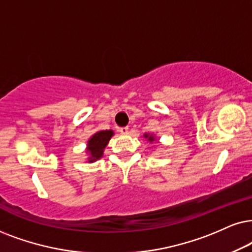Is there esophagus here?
Wrapping results in <instances>:
<instances>
[{"label":"esophagus","instance_id":"1","mask_svg":"<svg viewBox=\"0 0 252 252\" xmlns=\"http://www.w3.org/2000/svg\"><path fill=\"white\" fill-rule=\"evenodd\" d=\"M119 131L121 133H123V135H126V133H128V131H129V128H128V126H121V128L119 129Z\"/></svg>","mask_w":252,"mask_h":252}]
</instances>
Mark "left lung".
<instances>
[{
	"instance_id": "obj_1",
	"label": "left lung",
	"mask_w": 252,
	"mask_h": 252,
	"mask_svg": "<svg viewBox=\"0 0 252 252\" xmlns=\"http://www.w3.org/2000/svg\"><path fill=\"white\" fill-rule=\"evenodd\" d=\"M145 138H148V141H150V142H154L155 141L154 136H149L148 133H145Z\"/></svg>"
}]
</instances>
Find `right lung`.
Listing matches in <instances>:
<instances>
[{"label":"right lung","instance_id":"obj_1","mask_svg":"<svg viewBox=\"0 0 252 252\" xmlns=\"http://www.w3.org/2000/svg\"><path fill=\"white\" fill-rule=\"evenodd\" d=\"M113 131L111 130H106V131L96 132L95 135L89 139L88 142V152L91 155V161L96 160V159L101 158L103 155V149L106 148L108 142L110 141L111 136H113Z\"/></svg>","mask_w":252,"mask_h":252}]
</instances>
